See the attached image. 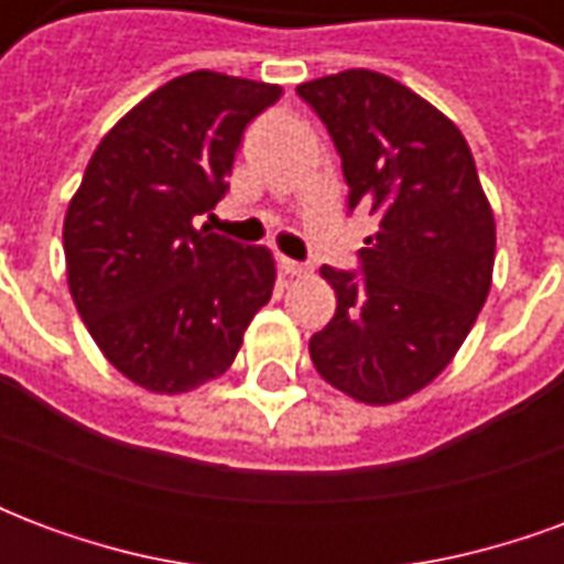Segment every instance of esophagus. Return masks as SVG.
<instances>
[{
  "mask_svg": "<svg viewBox=\"0 0 564 564\" xmlns=\"http://www.w3.org/2000/svg\"><path fill=\"white\" fill-rule=\"evenodd\" d=\"M281 271L283 274H290V278H305L311 269H307V265H302V262H295V259L281 257Z\"/></svg>",
  "mask_w": 564,
  "mask_h": 564,
  "instance_id": "esophagus-1",
  "label": "esophagus"
}]
</instances>
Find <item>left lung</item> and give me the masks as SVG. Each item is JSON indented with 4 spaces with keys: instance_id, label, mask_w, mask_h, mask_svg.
<instances>
[{
    "instance_id": "1",
    "label": "left lung",
    "mask_w": 564,
    "mask_h": 564,
    "mask_svg": "<svg viewBox=\"0 0 564 564\" xmlns=\"http://www.w3.org/2000/svg\"><path fill=\"white\" fill-rule=\"evenodd\" d=\"M329 129L380 229L362 274L323 265L338 307L311 338L319 378L362 404L404 402L449 366L492 286L496 217L459 127L371 68L295 87Z\"/></svg>"
}]
</instances>
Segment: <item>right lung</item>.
<instances>
[{
    "mask_svg": "<svg viewBox=\"0 0 564 564\" xmlns=\"http://www.w3.org/2000/svg\"><path fill=\"white\" fill-rule=\"evenodd\" d=\"M278 84L189 72L117 120L63 223L68 290L111 366L160 395L220 378L274 290L269 247L196 229Z\"/></svg>",
    "mask_w": 564,
    "mask_h": 564,
    "instance_id": "1",
    "label": "right lung"
}]
</instances>
